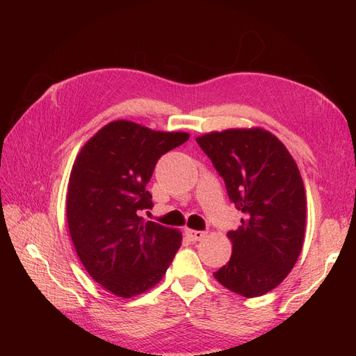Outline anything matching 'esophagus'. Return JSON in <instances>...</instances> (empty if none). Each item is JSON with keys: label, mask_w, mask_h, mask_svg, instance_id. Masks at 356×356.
I'll list each match as a JSON object with an SVG mask.
<instances>
[{"label": "esophagus", "mask_w": 356, "mask_h": 356, "mask_svg": "<svg viewBox=\"0 0 356 356\" xmlns=\"http://www.w3.org/2000/svg\"><path fill=\"white\" fill-rule=\"evenodd\" d=\"M204 232H200V230H191V229H186V236L187 238L190 239V241H193V242H196V241H200V239H203L204 238Z\"/></svg>", "instance_id": "1"}]
</instances>
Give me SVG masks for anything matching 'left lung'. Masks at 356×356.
<instances>
[{
	"mask_svg": "<svg viewBox=\"0 0 356 356\" xmlns=\"http://www.w3.org/2000/svg\"><path fill=\"white\" fill-rule=\"evenodd\" d=\"M243 217L227 236L229 263L213 273L227 289L258 297L281 284L301 252L306 193L294 159L263 129H229L196 138Z\"/></svg>",
	"mask_w": 356,
	"mask_h": 356,
	"instance_id": "1",
	"label": "left lung"
}]
</instances>
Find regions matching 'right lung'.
<instances>
[{
  "mask_svg": "<svg viewBox=\"0 0 356 356\" xmlns=\"http://www.w3.org/2000/svg\"><path fill=\"white\" fill-rule=\"evenodd\" d=\"M188 138L117 120L74 161L67 195L71 239L88 273L118 297L154 286L179 250V230L144 222L139 212L153 208L145 187L157 160Z\"/></svg>",
  "mask_w": 356,
  "mask_h": 356,
  "instance_id": "1",
  "label": "right lung"
}]
</instances>
